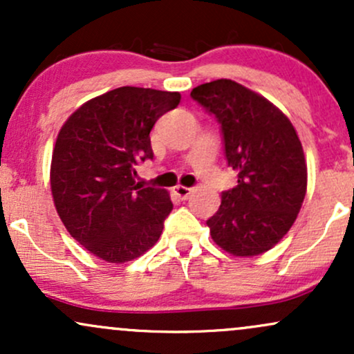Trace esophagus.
<instances>
[{
	"label": "esophagus",
	"mask_w": 354,
	"mask_h": 354,
	"mask_svg": "<svg viewBox=\"0 0 354 354\" xmlns=\"http://www.w3.org/2000/svg\"><path fill=\"white\" fill-rule=\"evenodd\" d=\"M191 193H193V188H186V186H176V188H174V194H176L180 200H188Z\"/></svg>",
	"instance_id": "34e87169"
}]
</instances>
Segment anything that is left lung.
Instances as JSON below:
<instances>
[{"mask_svg": "<svg viewBox=\"0 0 354 354\" xmlns=\"http://www.w3.org/2000/svg\"><path fill=\"white\" fill-rule=\"evenodd\" d=\"M221 128L225 158L238 173L206 225L218 246L234 256L271 250L293 226L304 194L306 163L293 124L263 96L231 80L191 91Z\"/></svg>", "mask_w": 354, "mask_h": 354, "instance_id": "8db88e82", "label": "left lung"}]
</instances>
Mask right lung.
<instances>
[{
  "label": "right lung",
  "mask_w": 354,
  "mask_h": 354,
  "mask_svg": "<svg viewBox=\"0 0 354 354\" xmlns=\"http://www.w3.org/2000/svg\"><path fill=\"white\" fill-rule=\"evenodd\" d=\"M180 93L123 86L89 100L68 118L56 140L51 191L70 234L108 263H126L160 238L173 203L168 191L135 181L153 160L151 133Z\"/></svg>",
  "instance_id": "1"
}]
</instances>
